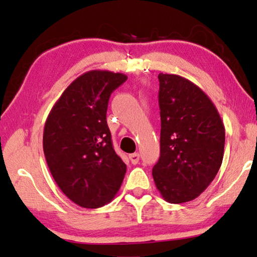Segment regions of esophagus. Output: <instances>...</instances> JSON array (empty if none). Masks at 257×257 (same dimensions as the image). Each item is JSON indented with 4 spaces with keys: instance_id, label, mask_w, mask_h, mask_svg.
Wrapping results in <instances>:
<instances>
[{
    "instance_id": "1",
    "label": "esophagus",
    "mask_w": 257,
    "mask_h": 257,
    "mask_svg": "<svg viewBox=\"0 0 257 257\" xmlns=\"http://www.w3.org/2000/svg\"><path fill=\"white\" fill-rule=\"evenodd\" d=\"M139 159H140V155L139 154H132L130 155V160L133 165H137L139 163Z\"/></svg>"
}]
</instances>
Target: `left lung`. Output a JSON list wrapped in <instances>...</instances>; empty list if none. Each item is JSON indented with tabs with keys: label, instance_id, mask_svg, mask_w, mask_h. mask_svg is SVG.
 Masks as SVG:
<instances>
[{
	"label": "left lung",
	"instance_id": "left-lung-1",
	"mask_svg": "<svg viewBox=\"0 0 257 257\" xmlns=\"http://www.w3.org/2000/svg\"><path fill=\"white\" fill-rule=\"evenodd\" d=\"M160 157L152 176L161 196L179 204L205 191L222 164L224 126L206 93L176 74L158 75Z\"/></svg>",
	"mask_w": 257,
	"mask_h": 257
}]
</instances>
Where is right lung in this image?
I'll return each mask as SVG.
<instances>
[{"label":"right lung","mask_w":257,"mask_h":257,"mask_svg":"<svg viewBox=\"0 0 257 257\" xmlns=\"http://www.w3.org/2000/svg\"><path fill=\"white\" fill-rule=\"evenodd\" d=\"M127 76L93 70L76 78L53 106L43 136L45 158L61 191L82 208L114 199L126 173L112 148L106 114L111 92Z\"/></svg>","instance_id":"obj_1"}]
</instances>
